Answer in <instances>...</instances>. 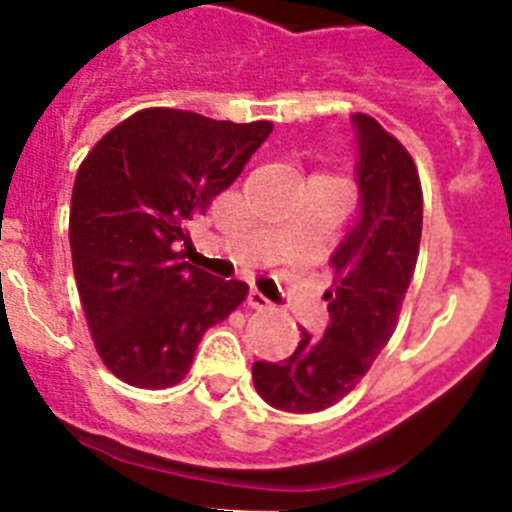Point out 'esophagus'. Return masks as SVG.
<instances>
[{
  "label": "esophagus",
  "mask_w": 512,
  "mask_h": 512,
  "mask_svg": "<svg viewBox=\"0 0 512 512\" xmlns=\"http://www.w3.org/2000/svg\"><path fill=\"white\" fill-rule=\"evenodd\" d=\"M246 302H248V307H253V310H269V307H271V302L266 300L261 292H256V289H251V292H248Z\"/></svg>",
  "instance_id": "obj_1"
}]
</instances>
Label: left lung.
<instances>
[{
    "instance_id": "left-lung-1",
    "label": "left lung",
    "mask_w": 512,
    "mask_h": 512,
    "mask_svg": "<svg viewBox=\"0 0 512 512\" xmlns=\"http://www.w3.org/2000/svg\"><path fill=\"white\" fill-rule=\"evenodd\" d=\"M351 122L359 220L330 256L328 328L318 338L302 328L289 359L253 364L256 392L287 413H320L361 382L395 333L418 261L423 189L413 158L374 117L356 112Z\"/></svg>"
}]
</instances>
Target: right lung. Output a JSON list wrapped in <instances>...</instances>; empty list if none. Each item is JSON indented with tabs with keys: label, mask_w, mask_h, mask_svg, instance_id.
I'll return each instance as SVG.
<instances>
[{
	"label": "right lung",
	"mask_w": 512,
	"mask_h": 512,
	"mask_svg": "<svg viewBox=\"0 0 512 512\" xmlns=\"http://www.w3.org/2000/svg\"><path fill=\"white\" fill-rule=\"evenodd\" d=\"M271 128L151 107L112 128L76 171V287L99 359L125 384L166 390L182 382L205 330L246 300V282L210 277L176 246Z\"/></svg>",
	"instance_id": "obj_1"
}]
</instances>
